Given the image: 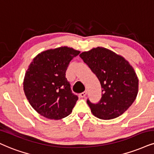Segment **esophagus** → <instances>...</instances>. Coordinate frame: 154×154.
Instances as JSON below:
<instances>
[{
	"label": "esophagus",
	"instance_id": "34e87169",
	"mask_svg": "<svg viewBox=\"0 0 154 154\" xmlns=\"http://www.w3.org/2000/svg\"><path fill=\"white\" fill-rule=\"evenodd\" d=\"M86 94H87V91H83V93L80 94V96L81 98H83V97H85V96H86Z\"/></svg>",
	"mask_w": 154,
	"mask_h": 154
}]
</instances>
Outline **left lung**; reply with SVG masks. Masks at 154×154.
Returning a JSON list of instances; mask_svg holds the SVG:
<instances>
[{
  "label": "left lung",
  "instance_id": "left-lung-1",
  "mask_svg": "<svg viewBox=\"0 0 154 154\" xmlns=\"http://www.w3.org/2000/svg\"><path fill=\"white\" fill-rule=\"evenodd\" d=\"M99 80L102 97L98 103H87L95 116L109 120L122 115L136 100L138 79L134 68L123 56L97 47L80 54Z\"/></svg>",
  "mask_w": 154,
  "mask_h": 154
}]
</instances>
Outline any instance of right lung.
Wrapping results in <instances>:
<instances>
[{
    "label": "right lung",
    "instance_id": "obj_1",
    "mask_svg": "<svg viewBox=\"0 0 154 154\" xmlns=\"http://www.w3.org/2000/svg\"><path fill=\"white\" fill-rule=\"evenodd\" d=\"M80 51L61 46L40 53L25 74L23 91L35 111L49 119H63L79 99L66 78L68 64Z\"/></svg>",
    "mask_w": 154,
    "mask_h": 154
}]
</instances>
